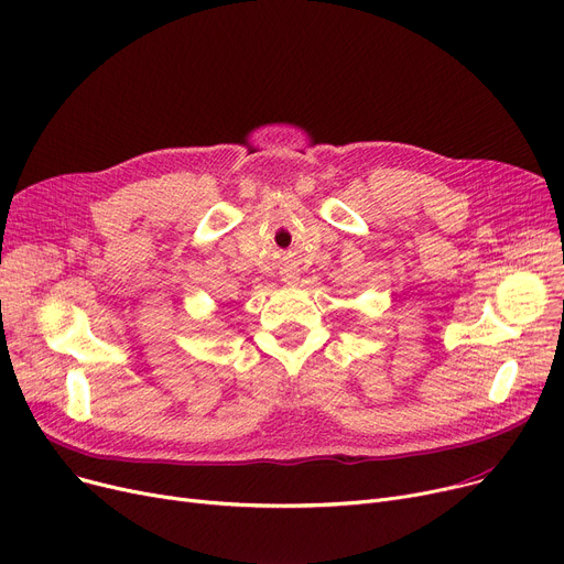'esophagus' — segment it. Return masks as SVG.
<instances>
[{"mask_svg":"<svg viewBox=\"0 0 564 564\" xmlns=\"http://www.w3.org/2000/svg\"><path fill=\"white\" fill-rule=\"evenodd\" d=\"M283 281H285L288 285H292V283L296 281V274H294V272H290V274H283Z\"/></svg>","mask_w":564,"mask_h":564,"instance_id":"obj_1","label":"esophagus"}]
</instances>
